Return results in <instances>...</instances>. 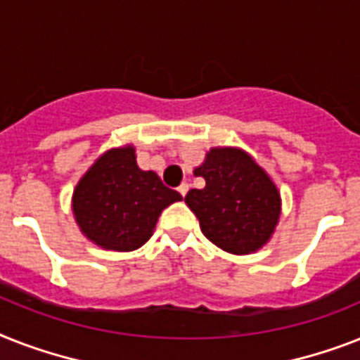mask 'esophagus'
<instances>
[{
    "label": "esophagus",
    "instance_id": "esophagus-1",
    "mask_svg": "<svg viewBox=\"0 0 360 360\" xmlns=\"http://www.w3.org/2000/svg\"><path fill=\"white\" fill-rule=\"evenodd\" d=\"M188 183H183V185H181L179 186V188H177V190H179V194L181 195H183V198H185V195H186V192H188Z\"/></svg>",
    "mask_w": 360,
    "mask_h": 360
}]
</instances>
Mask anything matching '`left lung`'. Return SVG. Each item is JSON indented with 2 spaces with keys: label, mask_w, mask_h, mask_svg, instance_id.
Segmentation results:
<instances>
[{
  "label": "left lung",
  "mask_w": 360,
  "mask_h": 360,
  "mask_svg": "<svg viewBox=\"0 0 360 360\" xmlns=\"http://www.w3.org/2000/svg\"><path fill=\"white\" fill-rule=\"evenodd\" d=\"M194 175L203 177L205 186L190 190L185 201L212 244L248 255L270 240L281 214V195L246 151L212 148Z\"/></svg>",
  "instance_id": "8db88e82"
}]
</instances>
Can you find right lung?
I'll return each mask as SVG.
<instances>
[{
    "label": "right lung",
    "mask_w": 360,
    "mask_h": 360,
    "mask_svg": "<svg viewBox=\"0 0 360 360\" xmlns=\"http://www.w3.org/2000/svg\"><path fill=\"white\" fill-rule=\"evenodd\" d=\"M155 172L140 170L133 146L105 151L74 190L75 221L96 246L133 251L153 235L160 212L181 201Z\"/></svg>",
    "instance_id": "right-lung-1"
}]
</instances>
